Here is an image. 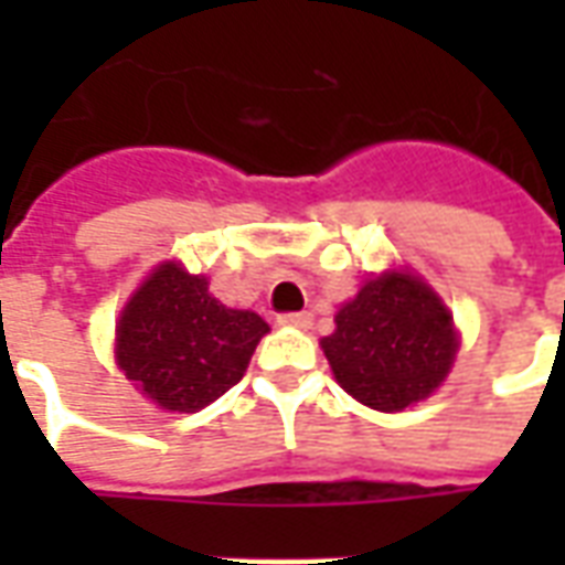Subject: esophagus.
I'll use <instances>...</instances> for the list:
<instances>
[{
    "mask_svg": "<svg viewBox=\"0 0 565 565\" xmlns=\"http://www.w3.org/2000/svg\"><path fill=\"white\" fill-rule=\"evenodd\" d=\"M284 327H299V330H308L311 327V315L308 311H294V315H281L278 318Z\"/></svg>",
    "mask_w": 565,
    "mask_h": 565,
    "instance_id": "esophagus-1",
    "label": "esophagus"
}]
</instances>
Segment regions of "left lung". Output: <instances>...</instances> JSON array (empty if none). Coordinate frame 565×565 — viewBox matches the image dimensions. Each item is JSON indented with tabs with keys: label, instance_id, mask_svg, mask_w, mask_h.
I'll return each instance as SVG.
<instances>
[{
	"label": "left lung",
	"instance_id": "left-lung-1",
	"mask_svg": "<svg viewBox=\"0 0 565 565\" xmlns=\"http://www.w3.org/2000/svg\"><path fill=\"white\" fill-rule=\"evenodd\" d=\"M320 344L335 381L356 403L403 412L445 381L457 332L448 308L420 278L391 271L363 284Z\"/></svg>",
	"mask_w": 565,
	"mask_h": 565
}]
</instances>
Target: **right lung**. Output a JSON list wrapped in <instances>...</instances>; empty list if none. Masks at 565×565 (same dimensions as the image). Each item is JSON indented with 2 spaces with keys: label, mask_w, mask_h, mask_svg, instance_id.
<instances>
[{
  "label": "right lung",
  "mask_w": 565,
  "mask_h": 565,
  "mask_svg": "<svg viewBox=\"0 0 565 565\" xmlns=\"http://www.w3.org/2000/svg\"><path fill=\"white\" fill-rule=\"evenodd\" d=\"M266 332L259 315L217 302L202 275L162 263L120 315L117 363L160 408L199 412L242 381Z\"/></svg>",
  "instance_id": "right-lung-1"
}]
</instances>
